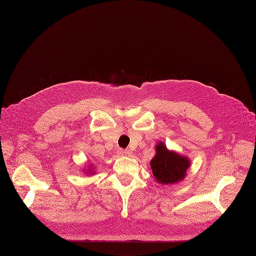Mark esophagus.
Segmentation results:
<instances>
[{
	"label": "esophagus",
	"instance_id": "esophagus-1",
	"mask_svg": "<svg viewBox=\"0 0 256 256\" xmlns=\"http://www.w3.org/2000/svg\"><path fill=\"white\" fill-rule=\"evenodd\" d=\"M120 152H121V154H122V155H124V156H130V155L132 154L130 150H121Z\"/></svg>",
	"mask_w": 256,
	"mask_h": 256
}]
</instances>
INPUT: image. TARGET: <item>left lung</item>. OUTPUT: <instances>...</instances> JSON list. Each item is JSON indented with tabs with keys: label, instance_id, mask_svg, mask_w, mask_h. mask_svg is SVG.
<instances>
[{
	"label": "left lung",
	"instance_id": "left-lung-1",
	"mask_svg": "<svg viewBox=\"0 0 256 256\" xmlns=\"http://www.w3.org/2000/svg\"><path fill=\"white\" fill-rule=\"evenodd\" d=\"M188 166V157L168 150L164 142L156 146V155L150 160V168L157 182L173 184L184 180Z\"/></svg>",
	"mask_w": 256,
	"mask_h": 256
}]
</instances>
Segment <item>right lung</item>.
Instances as JSON below:
<instances>
[{"instance_id":"add662e5","label":"right lung","mask_w":256,"mask_h":256,"mask_svg":"<svg viewBox=\"0 0 256 256\" xmlns=\"http://www.w3.org/2000/svg\"><path fill=\"white\" fill-rule=\"evenodd\" d=\"M86 173H88V174H94V172H92V170L90 171V168H88V171H86Z\"/></svg>"}]
</instances>
